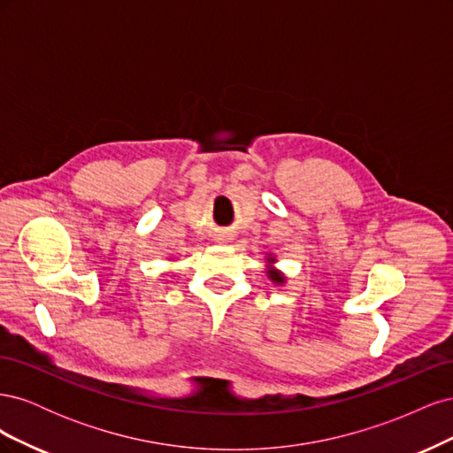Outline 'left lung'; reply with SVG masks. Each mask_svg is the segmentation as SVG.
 Segmentation results:
<instances>
[{"label": "left lung", "mask_w": 453, "mask_h": 453, "mask_svg": "<svg viewBox=\"0 0 453 453\" xmlns=\"http://www.w3.org/2000/svg\"><path fill=\"white\" fill-rule=\"evenodd\" d=\"M268 273H270V278L273 280V281H278V283H281L283 281V276L280 272H276V270H268Z\"/></svg>", "instance_id": "8db88e82"}]
</instances>
